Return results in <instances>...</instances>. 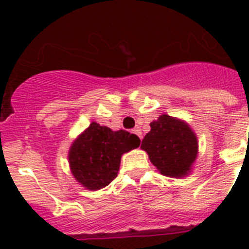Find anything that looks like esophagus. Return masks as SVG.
I'll return each mask as SVG.
<instances>
[{"label":"esophagus","mask_w":249,"mask_h":249,"mask_svg":"<svg viewBox=\"0 0 249 249\" xmlns=\"http://www.w3.org/2000/svg\"><path fill=\"white\" fill-rule=\"evenodd\" d=\"M133 132L136 133L137 136L140 137L141 140H142V138H143V136H142V130H141V128H138V126H136V128L133 129Z\"/></svg>","instance_id":"esophagus-1"}]
</instances>
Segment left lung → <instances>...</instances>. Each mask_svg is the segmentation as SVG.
Returning <instances> with one entry per match:
<instances>
[{"instance_id":"1","label":"left lung","mask_w":249,"mask_h":249,"mask_svg":"<svg viewBox=\"0 0 249 249\" xmlns=\"http://www.w3.org/2000/svg\"><path fill=\"white\" fill-rule=\"evenodd\" d=\"M150 126L151 130L141 147L147 152L151 163L164 176H186L197 154V141L193 130L183 121L168 115H161Z\"/></svg>"}]
</instances>
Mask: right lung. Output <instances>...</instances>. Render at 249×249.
I'll return each instance as SVG.
<instances>
[{
    "mask_svg": "<svg viewBox=\"0 0 249 249\" xmlns=\"http://www.w3.org/2000/svg\"><path fill=\"white\" fill-rule=\"evenodd\" d=\"M140 143L136 134L91 123L72 144L68 156L72 174L89 190L102 189L117 177L121 155Z\"/></svg>",
    "mask_w": 249,
    "mask_h": 249,
    "instance_id": "add662e5",
    "label": "right lung"
}]
</instances>
